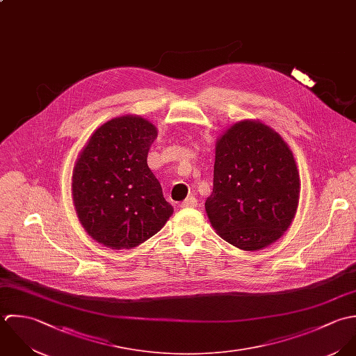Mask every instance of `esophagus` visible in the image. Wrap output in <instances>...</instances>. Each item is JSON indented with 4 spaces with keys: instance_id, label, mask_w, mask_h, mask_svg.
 <instances>
[{
    "instance_id": "obj_1",
    "label": "esophagus",
    "mask_w": 356,
    "mask_h": 356,
    "mask_svg": "<svg viewBox=\"0 0 356 356\" xmlns=\"http://www.w3.org/2000/svg\"><path fill=\"white\" fill-rule=\"evenodd\" d=\"M198 205V201L195 197H188L186 198L181 204H180V208H195Z\"/></svg>"
}]
</instances>
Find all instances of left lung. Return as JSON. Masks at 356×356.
<instances>
[{
	"label": "left lung",
	"mask_w": 356,
	"mask_h": 356,
	"mask_svg": "<svg viewBox=\"0 0 356 356\" xmlns=\"http://www.w3.org/2000/svg\"><path fill=\"white\" fill-rule=\"evenodd\" d=\"M298 198L294 156L274 129L246 120L217 139L205 209L224 241L242 250L267 248L291 224Z\"/></svg>",
	"instance_id": "left-lung-1"
}]
</instances>
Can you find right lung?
Instances as JSON below:
<instances>
[{
	"instance_id": "1",
	"label": "right lung",
	"mask_w": 356,
	"mask_h": 356,
	"mask_svg": "<svg viewBox=\"0 0 356 356\" xmlns=\"http://www.w3.org/2000/svg\"><path fill=\"white\" fill-rule=\"evenodd\" d=\"M156 128L139 115L99 127L72 170V201L85 231L110 249H132L155 235L173 213L147 165Z\"/></svg>"
}]
</instances>
